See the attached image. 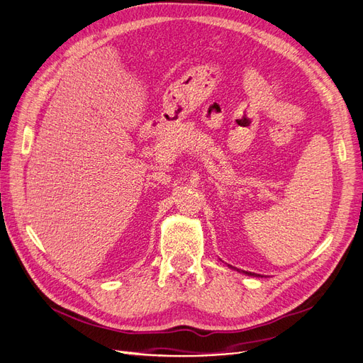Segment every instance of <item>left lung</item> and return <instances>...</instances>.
I'll use <instances>...</instances> for the list:
<instances>
[{
    "instance_id": "1",
    "label": "left lung",
    "mask_w": 363,
    "mask_h": 363,
    "mask_svg": "<svg viewBox=\"0 0 363 363\" xmlns=\"http://www.w3.org/2000/svg\"><path fill=\"white\" fill-rule=\"evenodd\" d=\"M230 268H233V267H230ZM239 271V269H238ZM240 272H244L245 276H252V277H260V274H255V272H248V271H240Z\"/></svg>"
}]
</instances>
